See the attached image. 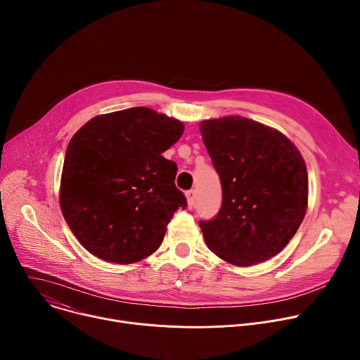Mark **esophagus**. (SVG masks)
<instances>
[{
  "instance_id": "obj_1",
  "label": "esophagus",
  "mask_w": 360,
  "mask_h": 360,
  "mask_svg": "<svg viewBox=\"0 0 360 360\" xmlns=\"http://www.w3.org/2000/svg\"><path fill=\"white\" fill-rule=\"evenodd\" d=\"M186 199H188V208L192 210L195 207V202H196V192L193 189L186 192Z\"/></svg>"
}]
</instances>
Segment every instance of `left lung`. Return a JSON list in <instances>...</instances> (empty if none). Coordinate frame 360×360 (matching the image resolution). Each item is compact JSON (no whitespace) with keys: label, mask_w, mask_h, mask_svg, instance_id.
I'll return each mask as SVG.
<instances>
[{"label":"left lung","mask_w":360,"mask_h":360,"mask_svg":"<svg viewBox=\"0 0 360 360\" xmlns=\"http://www.w3.org/2000/svg\"><path fill=\"white\" fill-rule=\"evenodd\" d=\"M199 129L222 186L219 212L199 221L205 242L236 266L268 261L306 214L302 155L283 134L243 117L202 121Z\"/></svg>","instance_id":"obj_1"}]
</instances>
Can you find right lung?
<instances>
[{
  "label": "right lung",
  "mask_w": 360,
  "mask_h": 360,
  "mask_svg": "<svg viewBox=\"0 0 360 360\" xmlns=\"http://www.w3.org/2000/svg\"><path fill=\"white\" fill-rule=\"evenodd\" d=\"M184 124L136 107L88 121L70 141L60 203L82 246L114 264L138 262L155 252L185 195L178 167L162 157Z\"/></svg>",
  "instance_id": "obj_1"
}]
</instances>
